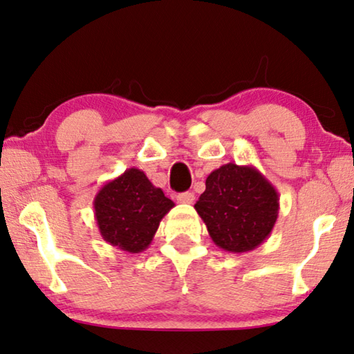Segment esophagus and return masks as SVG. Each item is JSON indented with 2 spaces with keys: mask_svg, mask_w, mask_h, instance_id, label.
I'll return each instance as SVG.
<instances>
[{
  "mask_svg": "<svg viewBox=\"0 0 354 354\" xmlns=\"http://www.w3.org/2000/svg\"><path fill=\"white\" fill-rule=\"evenodd\" d=\"M176 200L179 203H194V200H195V195H194V192H183V194H178L176 195Z\"/></svg>",
  "mask_w": 354,
  "mask_h": 354,
  "instance_id": "obj_1",
  "label": "esophagus"
}]
</instances>
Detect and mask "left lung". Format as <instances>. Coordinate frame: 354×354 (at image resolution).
<instances>
[{"mask_svg":"<svg viewBox=\"0 0 354 354\" xmlns=\"http://www.w3.org/2000/svg\"><path fill=\"white\" fill-rule=\"evenodd\" d=\"M205 186L194 207L216 246L248 252L268 239L278 219L279 197L256 167L225 163L209 173Z\"/></svg>","mask_w":354,"mask_h":354,"instance_id":"1","label":"left lung"}]
</instances>
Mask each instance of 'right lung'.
Returning a JSON list of instances; mask_svg holds the SVG:
<instances>
[{"label":"right lung","mask_w":354,"mask_h":354,"mask_svg":"<svg viewBox=\"0 0 354 354\" xmlns=\"http://www.w3.org/2000/svg\"><path fill=\"white\" fill-rule=\"evenodd\" d=\"M173 207L175 203L138 168L111 179L93 200L100 235L111 246L131 254L151 245L162 218Z\"/></svg>","instance_id":"obj_1"}]
</instances>
